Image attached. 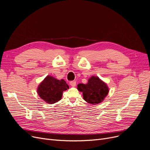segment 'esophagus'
Segmentation results:
<instances>
[{
  "label": "esophagus",
  "mask_w": 150,
  "mask_h": 150,
  "mask_svg": "<svg viewBox=\"0 0 150 150\" xmlns=\"http://www.w3.org/2000/svg\"><path fill=\"white\" fill-rule=\"evenodd\" d=\"M70 85L71 86H76V81H71L70 82Z\"/></svg>",
  "instance_id": "34e87169"
}]
</instances>
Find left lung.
Here are the masks:
<instances>
[{
    "label": "left lung",
    "instance_id": "1",
    "mask_svg": "<svg viewBox=\"0 0 150 150\" xmlns=\"http://www.w3.org/2000/svg\"><path fill=\"white\" fill-rule=\"evenodd\" d=\"M77 89L83 93V98L85 101L93 105L102 103L109 91L106 83L97 76H91L86 84H79Z\"/></svg>",
    "mask_w": 150,
    "mask_h": 150
}]
</instances>
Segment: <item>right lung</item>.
I'll use <instances>...</instances> for the list:
<instances>
[{
    "mask_svg": "<svg viewBox=\"0 0 150 150\" xmlns=\"http://www.w3.org/2000/svg\"><path fill=\"white\" fill-rule=\"evenodd\" d=\"M69 86L64 80H57L47 75L38 85L37 93L46 103L54 104L62 99V93Z\"/></svg>",
    "mask_w": 150,
    "mask_h": 150,
    "instance_id": "add662e5",
    "label": "right lung"
}]
</instances>
